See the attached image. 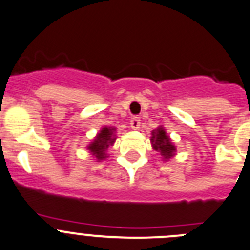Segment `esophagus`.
<instances>
[{"mask_svg": "<svg viewBox=\"0 0 250 250\" xmlns=\"http://www.w3.org/2000/svg\"><path fill=\"white\" fill-rule=\"evenodd\" d=\"M140 125V117H138V116H133L132 120H130V127L133 128V129H138Z\"/></svg>", "mask_w": 250, "mask_h": 250, "instance_id": "obj_1", "label": "esophagus"}]
</instances>
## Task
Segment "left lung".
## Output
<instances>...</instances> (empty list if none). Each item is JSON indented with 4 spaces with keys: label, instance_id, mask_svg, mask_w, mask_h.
Segmentation results:
<instances>
[{
    "label": "left lung",
    "instance_id": "1",
    "mask_svg": "<svg viewBox=\"0 0 250 250\" xmlns=\"http://www.w3.org/2000/svg\"><path fill=\"white\" fill-rule=\"evenodd\" d=\"M151 142L154 149L156 151L161 152L165 159H169V157L173 156V152L176 150L174 145H172V143L169 142L168 135H166V132L162 128H159L157 130L152 132Z\"/></svg>",
    "mask_w": 250,
    "mask_h": 250
}]
</instances>
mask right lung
Masks as SVG:
<instances>
[{
    "label": "right lung",
    "mask_w": 250,
    "mask_h": 250,
    "mask_svg": "<svg viewBox=\"0 0 250 250\" xmlns=\"http://www.w3.org/2000/svg\"><path fill=\"white\" fill-rule=\"evenodd\" d=\"M113 128H103L100 133H99L98 137L95 138L93 143L88 146V149L90 150V152H93V155H95V157L98 160H103L105 156V151L108 147V145L113 144L115 142V138H113Z\"/></svg>",
    "instance_id": "add662e5"
}]
</instances>
